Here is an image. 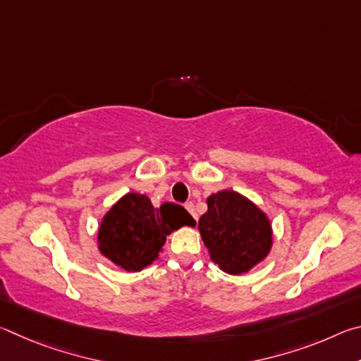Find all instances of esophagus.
Wrapping results in <instances>:
<instances>
[{"label": "esophagus", "mask_w": 361, "mask_h": 361, "mask_svg": "<svg viewBox=\"0 0 361 361\" xmlns=\"http://www.w3.org/2000/svg\"><path fill=\"white\" fill-rule=\"evenodd\" d=\"M185 207H186V210H188L189 213H191V215H192V218L195 219V221H197V213H195L194 204H192V202H186V204H185Z\"/></svg>", "instance_id": "1"}]
</instances>
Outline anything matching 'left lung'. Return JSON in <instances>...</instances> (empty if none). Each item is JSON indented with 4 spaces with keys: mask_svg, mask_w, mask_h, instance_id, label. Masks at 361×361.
<instances>
[{
    "mask_svg": "<svg viewBox=\"0 0 361 361\" xmlns=\"http://www.w3.org/2000/svg\"><path fill=\"white\" fill-rule=\"evenodd\" d=\"M207 205L199 232L221 271L240 276L266 258L272 247V228L264 212L229 189L212 194Z\"/></svg>",
    "mask_w": 361,
    "mask_h": 361,
    "instance_id": "8db88e82",
    "label": "left lung"
}]
</instances>
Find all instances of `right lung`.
I'll return each mask as SVG.
<instances>
[{"mask_svg": "<svg viewBox=\"0 0 361 361\" xmlns=\"http://www.w3.org/2000/svg\"><path fill=\"white\" fill-rule=\"evenodd\" d=\"M181 226H195L194 218L176 204L154 209L148 195L127 192L103 216L99 250L127 272H138L157 259L166 237Z\"/></svg>", "mask_w": 361, "mask_h": 361, "instance_id": "obj_1", "label": "right lung"}]
</instances>
